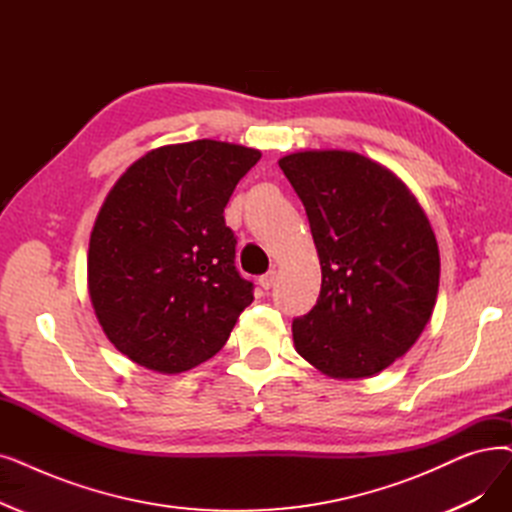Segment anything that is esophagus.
<instances>
[{"mask_svg":"<svg viewBox=\"0 0 512 512\" xmlns=\"http://www.w3.org/2000/svg\"><path fill=\"white\" fill-rule=\"evenodd\" d=\"M274 282H276V270L265 272V274L259 278V284H261L263 291H270V288L274 286Z\"/></svg>","mask_w":512,"mask_h":512,"instance_id":"34e87169","label":"esophagus"}]
</instances>
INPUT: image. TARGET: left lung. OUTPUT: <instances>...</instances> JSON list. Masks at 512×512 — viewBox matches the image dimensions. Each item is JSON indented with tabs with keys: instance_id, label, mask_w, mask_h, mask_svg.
I'll list each match as a JSON object with an SVG mask.
<instances>
[{
	"instance_id": "obj_1",
	"label": "left lung",
	"mask_w": 512,
	"mask_h": 512,
	"mask_svg": "<svg viewBox=\"0 0 512 512\" xmlns=\"http://www.w3.org/2000/svg\"><path fill=\"white\" fill-rule=\"evenodd\" d=\"M305 207L322 288L293 320L299 355L335 379L391 366L429 322L439 251L402 180L358 152L307 150L278 161Z\"/></svg>"
}]
</instances>
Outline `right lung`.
Here are the masks:
<instances>
[{"label":"right lung","instance_id":"right-lung-1","mask_svg":"<svg viewBox=\"0 0 512 512\" xmlns=\"http://www.w3.org/2000/svg\"><path fill=\"white\" fill-rule=\"evenodd\" d=\"M259 159V150L215 140L163 146L106 196L87 280L108 341L129 360L177 374L226 345L255 286L236 270L224 209Z\"/></svg>","mask_w":512,"mask_h":512}]
</instances>
